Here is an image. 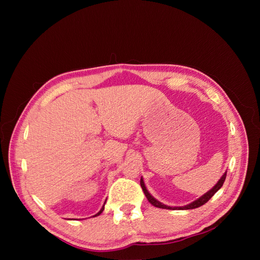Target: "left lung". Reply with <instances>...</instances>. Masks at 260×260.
I'll return each instance as SVG.
<instances>
[{"mask_svg":"<svg viewBox=\"0 0 260 260\" xmlns=\"http://www.w3.org/2000/svg\"><path fill=\"white\" fill-rule=\"evenodd\" d=\"M225 177H226V171L224 172V174L222 175V177L219 179V181L218 182L212 186V188H210V190L208 191V192H206L205 194L204 195H202L200 199H198V200H195L194 202H192V203H190V204H187V205H185V206H178V207H171V206H167V205H165V204H162V203H160L159 201H157L154 196H152L151 194H149V192L147 191V188H146V186H145V183H144V181H143V178H141V180H140V184H141V186H142V190H143V192H144V194H145V196H146V199H147V201L152 204L153 206H155V207H158V208H162V209H172V210H186V209H194V208H198V207H201L202 205H204V204H206L212 196L215 195V193L216 192H218L220 188H221V186L223 185V182H224V180H225Z\"/></svg>","mask_w":260,"mask_h":260,"instance_id":"left-lung-1","label":"left lung"}]
</instances>
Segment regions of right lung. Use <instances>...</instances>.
<instances>
[{
    "label": "right lung",
    "instance_id": "obj_1",
    "mask_svg": "<svg viewBox=\"0 0 260 260\" xmlns=\"http://www.w3.org/2000/svg\"><path fill=\"white\" fill-rule=\"evenodd\" d=\"M105 203H106V201H105ZM105 203H104V205H103V207H102V208H101V210H100V211L98 212V214H96V215H94L93 217H96V216L101 215V214H102V212H103V210H104V206H105Z\"/></svg>",
    "mask_w": 260,
    "mask_h": 260
}]
</instances>
